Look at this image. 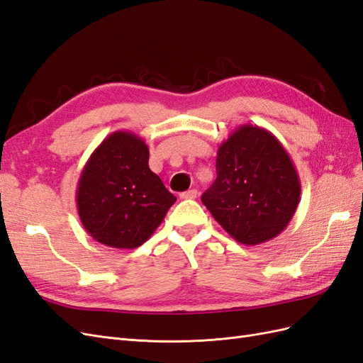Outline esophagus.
<instances>
[{
    "label": "esophagus",
    "instance_id": "obj_1",
    "mask_svg": "<svg viewBox=\"0 0 363 363\" xmlns=\"http://www.w3.org/2000/svg\"><path fill=\"white\" fill-rule=\"evenodd\" d=\"M196 196H199V192H196V189H189V191L180 194L182 200H194V199H196Z\"/></svg>",
    "mask_w": 363,
    "mask_h": 363
}]
</instances>
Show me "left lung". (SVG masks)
Returning a JSON list of instances; mask_svg holds the SVG:
<instances>
[{
    "label": "left lung",
    "mask_w": 363,
    "mask_h": 363,
    "mask_svg": "<svg viewBox=\"0 0 363 363\" xmlns=\"http://www.w3.org/2000/svg\"><path fill=\"white\" fill-rule=\"evenodd\" d=\"M298 172L271 131L244 124L216 152V180L201 201L225 232L244 245L279 236L300 203Z\"/></svg>",
    "instance_id": "left-lung-1"
}]
</instances>
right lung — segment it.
<instances>
[{"label":"right lung","instance_id":"add662e5","mask_svg":"<svg viewBox=\"0 0 363 363\" xmlns=\"http://www.w3.org/2000/svg\"><path fill=\"white\" fill-rule=\"evenodd\" d=\"M145 140L113 131L87 159L77 183L84 230L103 245L131 250L156 232L177 199L148 167Z\"/></svg>","mask_w":363,"mask_h":363}]
</instances>
